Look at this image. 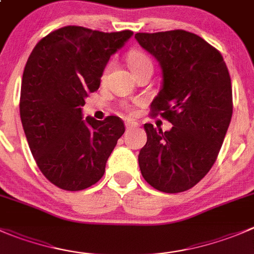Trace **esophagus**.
<instances>
[{"label":"esophagus","mask_w":254,"mask_h":254,"mask_svg":"<svg viewBox=\"0 0 254 254\" xmlns=\"http://www.w3.org/2000/svg\"><path fill=\"white\" fill-rule=\"evenodd\" d=\"M125 127H127V130H131V129H137L139 127V124L135 122H127L125 123Z\"/></svg>","instance_id":"esophagus-1"}]
</instances>
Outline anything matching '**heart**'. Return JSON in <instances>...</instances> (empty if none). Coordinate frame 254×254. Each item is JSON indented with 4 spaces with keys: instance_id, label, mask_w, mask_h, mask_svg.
<instances>
[{
    "instance_id": "1",
    "label": "heart",
    "mask_w": 254,
    "mask_h": 254,
    "mask_svg": "<svg viewBox=\"0 0 254 254\" xmlns=\"http://www.w3.org/2000/svg\"><path fill=\"white\" fill-rule=\"evenodd\" d=\"M127 62H129V65L131 68V70L139 69V68L145 67V65H151L152 67L150 58L146 54L142 53V52H131L129 54V57H127ZM108 69H109V67H107L105 73L108 72ZM124 109L127 110V112H131V108L129 105H124Z\"/></svg>"
}]
</instances>
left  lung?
<instances>
[{
    "mask_svg": "<svg viewBox=\"0 0 254 254\" xmlns=\"http://www.w3.org/2000/svg\"><path fill=\"white\" fill-rule=\"evenodd\" d=\"M135 38L162 69L150 115L174 125L170 131L144 125L147 141L140 150V171L161 192H184L207 175L225 140L233 112L228 68L215 47L184 29Z\"/></svg>",
    "mask_w": 254,
    "mask_h": 254,
    "instance_id": "1",
    "label": "left lung"
}]
</instances>
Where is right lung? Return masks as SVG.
<instances>
[{
    "label": "right lung",
    "mask_w": 254,
    "mask_h": 254,
    "mask_svg": "<svg viewBox=\"0 0 254 254\" xmlns=\"http://www.w3.org/2000/svg\"><path fill=\"white\" fill-rule=\"evenodd\" d=\"M65 26L41 39L23 70L19 98L22 127L46 179L67 191L97 184L108 157L124 134V122L82 119V107L97 92L105 65L131 37Z\"/></svg>",
    "instance_id": "add662e5"
}]
</instances>
